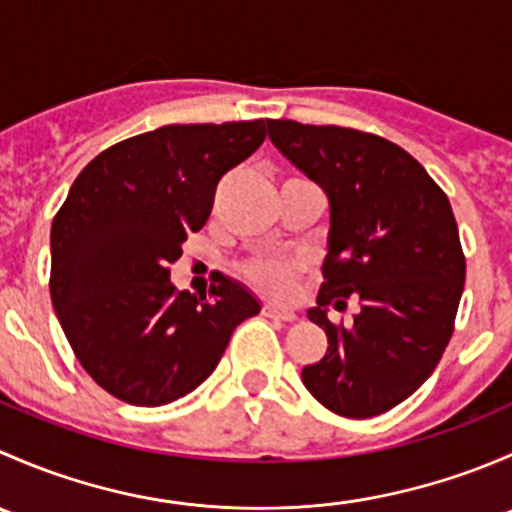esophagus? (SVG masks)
I'll return each instance as SVG.
<instances>
[{
	"instance_id": "esophagus-1",
	"label": "esophagus",
	"mask_w": 512,
	"mask_h": 512,
	"mask_svg": "<svg viewBox=\"0 0 512 512\" xmlns=\"http://www.w3.org/2000/svg\"><path fill=\"white\" fill-rule=\"evenodd\" d=\"M262 314L270 319H280V322H294V319H297V314L294 312H289V309L272 307V304H265V307H262Z\"/></svg>"
}]
</instances>
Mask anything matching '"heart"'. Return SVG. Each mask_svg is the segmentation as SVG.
Instances as JSON below:
<instances>
[{"label":"heart","mask_w":512,"mask_h":512,"mask_svg":"<svg viewBox=\"0 0 512 512\" xmlns=\"http://www.w3.org/2000/svg\"><path fill=\"white\" fill-rule=\"evenodd\" d=\"M299 272H302V262L282 260V257H257L242 265V277L272 299L292 297Z\"/></svg>","instance_id":"heart-1"}]
</instances>
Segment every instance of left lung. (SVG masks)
Listing matches in <instances>:
<instances>
[{
	"label": "left lung",
	"mask_w": 512,
	"mask_h": 512,
	"mask_svg": "<svg viewBox=\"0 0 512 512\" xmlns=\"http://www.w3.org/2000/svg\"><path fill=\"white\" fill-rule=\"evenodd\" d=\"M270 141L329 198L324 282L307 312L327 354L304 366L309 394L347 418L394 409L433 374L453 334L466 257L446 193L414 156L374 133L267 121ZM360 299L349 328L329 306Z\"/></svg>",
	"instance_id": "8db88e82"
}]
</instances>
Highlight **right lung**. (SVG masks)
<instances>
[{"label": "right lung", "mask_w": 512, "mask_h": 512, "mask_svg": "<svg viewBox=\"0 0 512 512\" xmlns=\"http://www.w3.org/2000/svg\"><path fill=\"white\" fill-rule=\"evenodd\" d=\"M265 121L163 126L91 160L51 223V302L91 379L133 406H163L215 371L260 312L220 275L205 294L170 285V262L210 218L215 188L265 141Z\"/></svg>", "instance_id": "1"}]
</instances>
